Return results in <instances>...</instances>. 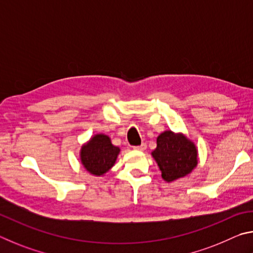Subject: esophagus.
I'll return each mask as SVG.
<instances>
[{
	"mask_svg": "<svg viewBox=\"0 0 253 253\" xmlns=\"http://www.w3.org/2000/svg\"><path fill=\"white\" fill-rule=\"evenodd\" d=\"M134 150H138V151H144L145 149H147V144L142 143L141 145H136V147H133Z\"/></svg>",
	"mask_w": 253,
	"mask_h": 253,
	"instance_id": "34e87169",
	"label": "esophagus"
}]
</instances>
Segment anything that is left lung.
Returning a JSON list of instances; mask_svg holds the SVG:
<instances>
[{
  "label": "left lung",
  "instance_id": "1",
  "mask_svg": "<svg viewBox=\"0 0 253 253\" xmlns=\"http://www.w3.org/2000/svg\"><path fill=\"white\" fill-rule=\"evenodd\" d=\"M167 182L189 174L198 165V152L193 142L183 134L165 131L158 136L157 149L152 152Z\"/></svg>",
  "mask_w": 253,
  "mask_h": 253
}]
</instances>
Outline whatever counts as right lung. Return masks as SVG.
I'll list each match as a JSON object with an SVG mask.
<instances>
[{"instance_id": "add662e5", "label": "right lung", "mask_w": 253, "mask_h": 253, "mask_svg": "<svg viewBox=\"0 0 253 253\" xmlns=\"http://www.w3.org/2000/svg\"><path fill=\"white\" fill-rule=\"evenodd\" d=\"M119 152L108 135L96 134L81 149L82 165L90 173L102 175L114 166Z\"/></svg>"}]
</instances>
